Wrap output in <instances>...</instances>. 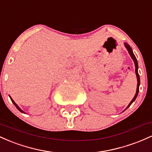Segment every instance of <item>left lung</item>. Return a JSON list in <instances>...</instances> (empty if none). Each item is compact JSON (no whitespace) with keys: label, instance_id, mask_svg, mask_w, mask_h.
<instances>
[{"label":"left lung","instance_id":"1","mask_svg":"<svg viewBox=\"0 0 152 152\" xmlns=\"http://www.w3.org/2000/svg\"><path fill=\"white\" fill-rule=\"evenodd\" d=\"M124 46L126 47V48L128 50L130 56L132 57V58L133 59L134 62V65H135V72H136V75H137V92H136V94L135 96H134V97L132 99V101H131V102L129 103V104L128 106L125 109V110L128 109L129 107L131 106V104L133 103L134 101L136 100V99H137V96H138V94H139V85H140V77H139V73H138V68H139V66H138V62H137V58H136V56H134V54L133 53V50H132V48H131L129 45L127 43H124ZM124 110V111H125Z\"/></svg>","mask_w":152,"mask_h":152}]
</instances>
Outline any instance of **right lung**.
<instances>
[{
    "label": "right lung",
    "instance_id": "1",
    "mask_svg": "<svg viewBox=\"0 0 152 152\" xmlns=\"http://www.w3.org/2000/svg\"><path fill=\"white\" fill-rule=\"evenodd\" d=\"M10 100H11V102H13V104H14V105H15V107H16V108H17V109H18L19 110V111H20V112H22V113H23V114H25V112H24V111H23V110H22L21 109H20V107H19V106H18V105H17V104H15V102H14V101H13V99H12V98H11V97H10Z\"/></svg>",
    "mask_w": 152,
    "mask_h": 152
}]
</instances>
